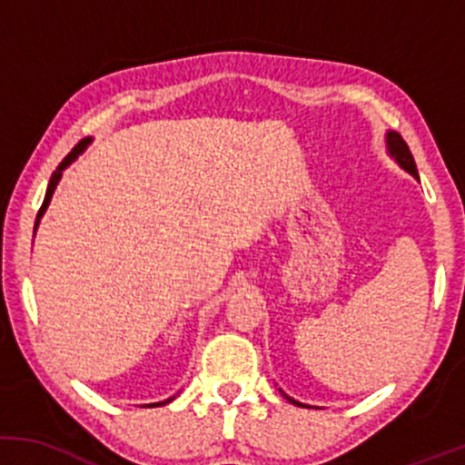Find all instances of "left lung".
Listing matches in <instances>:
<instances>
[{"instance_id": "1", "label": "left lung", "mask_w": 465, "mask_h": 465, "mask_svg": "<svg viewBox=\"0 0 465 465\" xmlns=\"http://www.w3.org/2000/svg\"><path fill=\"white\" fill-rule=\"evenodd\" d=\"M387 151L400 163V168H404L407 173L413 174L415 179H420L418 177V168H415V162H413V154H411L407 142L402 140V135H400V133H396V131L387 133ZM288 402L297 404V407H303L302 402H297V400H292V398H288Z\"/></svg>"}]
</instances>
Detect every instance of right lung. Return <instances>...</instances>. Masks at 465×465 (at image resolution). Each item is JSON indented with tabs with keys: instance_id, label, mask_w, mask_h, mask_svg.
<instances>
[{
	"instance_id": "obj_1",
	"label": "right lung",
	"mask_w": 465,
	"mask_h": 465,
	"mask_svg": "<svg viewBox=\"0 0 465 465\" xmlns=\"http://www.w3.org/2000/svg\"><path fill=\"white\" fill-rule=\"evenodd\" d=\"M87 143H92V137H84V140H80L76 146L72 148V153L67 154L65 159H63L61 163H58V168L54 170V173H52V177H50V183H47V192H45V199H44V205H41V210H39V214H36V223H35V232H36V227H39V221H41V216L45 214V210H47V205H50V201H52V194H54V190H56V185H58V181H61V177H63V170L67 168L69 163L74 162V159L78 157L80 153L84 151V148H87ZM170 400L173 398H168V400H163V402H154V404H148V407H162V404H168Z\"/></svg>"
}]
</instances>
